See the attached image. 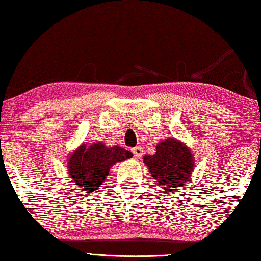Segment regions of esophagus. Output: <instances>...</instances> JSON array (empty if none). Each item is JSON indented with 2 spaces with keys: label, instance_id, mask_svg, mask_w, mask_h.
<instances>
[{
  "label": "esophagus",
  "instance_id": "esophagus-1",
  "mask_svg": "<svg viewBox=\"0 0 261 261\" xmlns=\"http://www.w3.org/2000/svg\"><path fill=\"white\" fill-rule=\"evenodd\" d=\"M132 153L136 158H140L143 154V148L141 146H137L136 148L132 149Z\"/></svg>",
  "mask_w": 261,
  "mask_h": 261
}]
</instances>
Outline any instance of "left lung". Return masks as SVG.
I'll return each instance as SVG.
<instances>
[{"label":"left lung","instance_id":"8db88e82","mask_svg":"<svg viewBox=\"0 0 261 261\" xmlns=\"http://www.w3.org/2000/svg\"><path fill=\"white\" fill-rule=\"evenodd\" d=\"M143 162L151 176L163 186L165 193H174L187 182L193 171L194 160L191 150L176 139L160 142L153 156H145Z\"/></svg>","mask_w":261,"mask_h":261}]
</instances>
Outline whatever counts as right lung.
<instances>
[{"instance_id": "right-lung-1", "label": "right lung", "mask_w": 261, "mask_h": 261, "mask_svg": "<svg viewBox=\"0 0 261 261\" xmlns=\"http://www.w3.org/2000/svg\"><path fill=\"white\" fill-rule=\"evenodd\" d=\"M130 157V151L118 146L108 148L103 143H95L86 148L83 145L69 158V174L75 185L90 192L102 185L115 163Z\"/></svg>"}]
</instances>
